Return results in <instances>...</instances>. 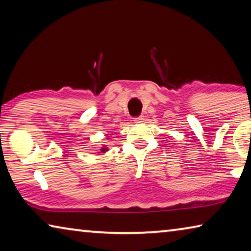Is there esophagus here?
I'll list each match as a JSON object with an SVG mask.
<instances>
[{"mask_svg":"<svg viewBox=\"0 0 251 251\" xmlns=\"http://www.w3.org/2000/svg\"><path fill=\"white\" fill-rule=\"evenodd\" d=\"M134 122L136 123V124H141V123H143V122H144V116H143V115H141V116L135 117V118H134Z\"/></svg>","mask_w":251,"mask_h":251,"instance_id":"1","label":"esophagus"}]
</instances>
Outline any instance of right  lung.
Masks as SVG:
<instances>
[{"label":"right lung","instance_id":"right-lung-1","mask_svg":"<svg viewBox=\"0 0 251 251\" xmlns=\"http://www.w3.org/2000/svg\"><path fill=\"white\" fill-rule=\"evenodd\" d=\"M107 151V150H105V148H101V151Z\"/></svg>","mask_w":251,"mask_h":251}]
</instances>
